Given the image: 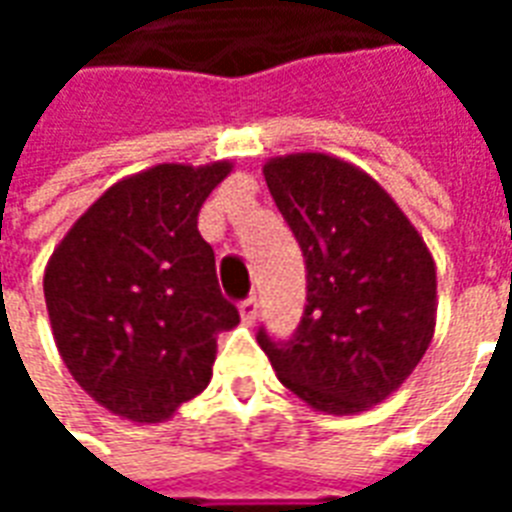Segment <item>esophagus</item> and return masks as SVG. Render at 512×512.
<instances>
[{
    "label": "esophagus",
    "mask_w": 512,
    "mask_h": 512,
    "mask_svg": "<svg viewBox=\"0 0 512 512\" xmlns=\"http://www.w3.org/2000/svg\"><path fill=\"white\" fill-rule=\"evenodd\" d=\"M241 321L246 323V326H255L257 323V299L252 296V299H246L244 304H241Z\"/></svg>",
    "instance_id": "1"
}]
</instances>
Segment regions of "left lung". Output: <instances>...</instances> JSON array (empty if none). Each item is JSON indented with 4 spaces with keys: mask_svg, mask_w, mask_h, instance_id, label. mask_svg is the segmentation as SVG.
I'll return each instance as SVG.
<instances>
[{
    "mask_svg": "<svg viewBox=\"0 0 512 512\" xmlns=\"http://www.w3.org/2000/svg\"><path fill=\"white\" fill-rule=\"evenodd\" d=\"M268 191L307 263V307L285 345L257 343L307 406L348 417L395 395L436 332V263L392 194L332 153L268 158Z\"/></svg>",
    "mask_w": 512,
    "mask_h": 512,
    "instance_id": "obj_1",
    "label": "left lung"
}]
</instances>
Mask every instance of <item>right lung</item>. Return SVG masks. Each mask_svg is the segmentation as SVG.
I'll use <instances>...</instances> for the list:
<instances>
[{"label":"right lung","instance_id":"right-lung-1","mask_svg":"<svg viewBox=\"0 0 512 512\" xmlns=\"http://www.w3.org/2000/svg\"><path fill=\"white\" fill-rule=\"evenodd\" d=\"M233 161L156 164L117 180L54 246L43 296L73 381L115 417L153 425L175 417L213 376L216 334L238 326L202 202Z\"/></svg>","mask_w":512,"mask_h":512}]
</instances>
